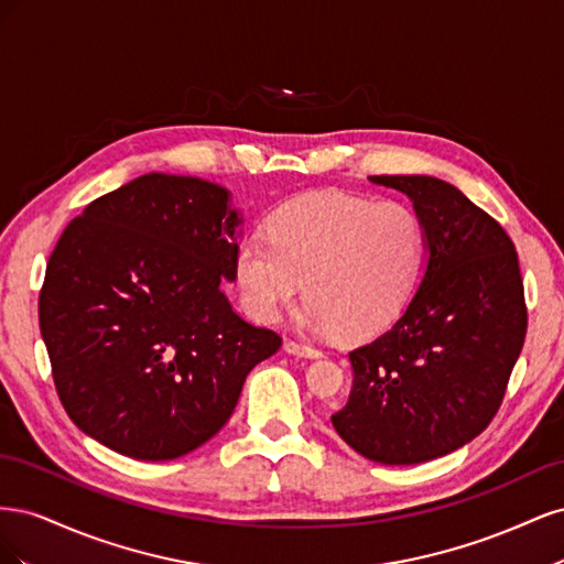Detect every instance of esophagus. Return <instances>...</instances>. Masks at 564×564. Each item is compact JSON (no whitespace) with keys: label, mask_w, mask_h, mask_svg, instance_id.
<instances>
[{"label":"esophagus","mask_w":564,"mask_h":564,"mask_svg":"<svg viewBox=\"0 0 564 564\" xmlns=\"http://www.w3.org/2000/svg\"><path fill=\"white\" fill-rule=\"evenodd\" d=\"M284 350L289 355H301V357H319L322 352L308 344H299V340H286L284 344Z\"/></svg>","instance_id":"1"}]
</instances>
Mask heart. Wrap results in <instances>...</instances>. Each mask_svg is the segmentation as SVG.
I'll use <instances>...</instances> for the list:
<instances>
[{
  "instance_id": "heart-1",
  "label": "heart",
  "mask_w": 564,
  "mask_h": 564,
  "mask_svg": "<svg viewBox=\"0 0 564 564\" xmlns=\"http://www.w3.org/2000/svg\"><path fill=\"white\" fill-rule=\"evenodd\" d=\"M265 235L242 237L232 263L237 294L259 322H275L303 280L311 329L362 338L402 313L421 275L423 226L400 202L308 193L282 204Z\"/></svg>"
}]
</instances>
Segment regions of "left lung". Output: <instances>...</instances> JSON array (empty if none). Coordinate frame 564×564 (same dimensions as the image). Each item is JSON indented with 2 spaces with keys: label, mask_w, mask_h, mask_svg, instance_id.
Returning <instances> with one entry per match:
<instances>
[{
  "label": "left lung",
  "mask_w": 564,
  "mask_h": 564,
  "mask_svg": "<svg viewBox=\"0 0 564 564\" xmlns=\"http://www.w3.org/2000/svg\"><path fill=\"white\" fill-rule=\"evenodd\" d=\"M414 202L429 265L395 324L350 350L332 416L369 460L412 466L468 445L497 416L527 334L518 251L487 212L433 176H369Z\"/></svg>",
  "instance_id": "1"
}]
</instances>
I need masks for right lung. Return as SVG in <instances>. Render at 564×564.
<instances>
[{
	"instance_id": "obj_1",
	"label": "right lung",
	"mask_w": 564,
	"mask_h": 564,
	"mask_svg": "<svg viewBox=\"0 0 564 564\" xmlns=\"http://www.w3.org/2000/svg\"><path fill=\"white\" fill-rule=\"evenodd\" d=\"M193 176L145 174L63 230L40 292L56 392L79 431L131 458L169 460L212 440L247 373L282 346L220 289L242 216Z\"/></svg>"
}]
</instances>
